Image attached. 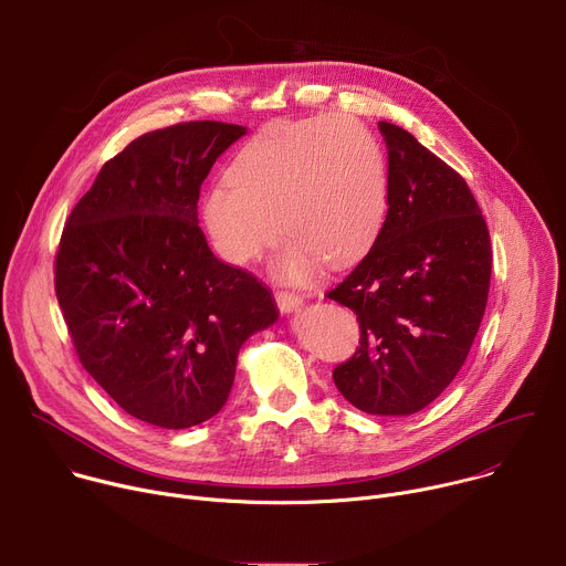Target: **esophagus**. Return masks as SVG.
Masks as SVG:
<instances>
[{
	"instance_id": "esophagus-1",
	"label": "esophagus",
	"mask_w": 566,
	"mask_h": 566,
	"mask_svg": "<svg viewBox=\"0 0 566 566\" xmlns=\"http://www.w3.org/2000/svg\"><path fill=\"white\" fill-rule=\"evenodd\" d=\"M275 302L282 313H293L302 306V297L295 293H289V291H275Z\"/></svg>"
}]
</instances>
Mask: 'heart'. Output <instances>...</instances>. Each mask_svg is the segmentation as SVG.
Segmentation results:
<instances>
[{
    "instance_id": "1",
    "label": "heart",
    "mask_w": 566,
    "mask_h": 566,
    "mask_svg": "<svg viewBox=\"0 0 566 566\" xmlns=\"http://www.w3.org/2000/svg\"><path fill=\"white\" fill-rule=\"evenodd\" d=\"M387 208L376 136L354 118L317 116L255 134L234 154L228 179L203 192L201 219L219 255L234 264L260 260L282 228L275 271L306 282L322 262L343 269L360 260Z\"/></svg>"
}]
</instances>
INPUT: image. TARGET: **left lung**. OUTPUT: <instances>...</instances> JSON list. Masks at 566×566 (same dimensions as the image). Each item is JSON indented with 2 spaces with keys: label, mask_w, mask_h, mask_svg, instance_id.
<instances>
[{
  "label": "left lung",
  "mask_w": 566,
  "mask_h": 566,
  "mask_svg": "<svg viewBox=\"0 0 566 566\" xmlns=\"http://www.w3.org/2000/svg\"><path fill=\"white\" fill-rule=\"evenodd\" d=\"M387 145L389 208L369 253L327 293L360 322V347L334 369L354 408L423 410L452 382L489 302V226L459 172L398 125Z\"/></svg>",
  "instance_id": "obj_1"
}]
</instances>
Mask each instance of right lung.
<instances>
[{
  "instance_id": "right-lung-1",
  "label": "right lung",
  "mask_w": 566,
  "mask_h": 566,
  "mask_svg": "<svg viewBox=\"0 0 566 566\" xmlns=\"http://www.w3.org/2000/svg\"><path fill=\"white\" fill-rule=\"evenodd\" d=\"M247 127L192 120L132 140L75 203L55 255V295L75 354L134 419L184 430L228 400L237 354L271 327V291L219 262L197 201Z\"/></svg>"
}]
</instances>
